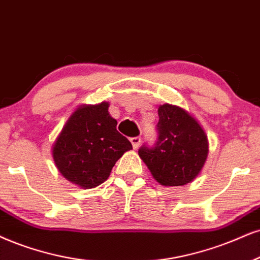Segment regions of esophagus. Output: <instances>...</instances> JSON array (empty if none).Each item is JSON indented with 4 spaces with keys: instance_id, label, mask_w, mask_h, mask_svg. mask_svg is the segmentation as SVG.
I'll use <instances>...</instances> for the list:
<instances>
[{
    "instance_id": "1",
    "label": "esophagus",
    "mask_w": 260,
    "mask_h": 260,
    "mask_svg": "<svg viewBox=\"0 0 260 260\" xmlns=\"http://www.w3.org/2000/svg\"><path fill=\"white\" fill-rule=\"evenodd\" d=\"M130 142H131V145H133L134 148H137V147H139L140 143H141V137H140V136H137V137H131Z\"/></svg>"
}]
</instances>
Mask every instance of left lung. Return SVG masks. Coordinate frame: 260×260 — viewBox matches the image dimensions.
<instances>
[{"label": "left lung", "instance_id": "8db88e82", "mask_svg": "<svg viewBox=\"0 0 260 260\" xmlns=\"http://www.w3.org/2000/svg\"><path fill=\"white\" fill-rule=\"evenodd\" d=\"M158 114V140L153 147H141L140 158L160 184L177 187L190 183L207 159L206 134L195 118L177 106H159Z\"/></svg>", "mask_w": 260, "mask_h": 260}]
</instances>
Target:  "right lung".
Masks as SVG:
<instances>
[{
    "label": "right lung",
    "instance_id": "add662e5",
    "mask_svg": "<svg viewBox=\"0 0 260 260\" xmlns=\"http://www.w3.org/2000/svg\"><path fill=\"white\" fill-rule=\"evenodd\" d=\"M108 107V102H101L77 108L53 145L57 170L84 189L104 183L118 159L133 149L130 141L118 133Z\"/></svg>",
    "mask_w": 260,
    "mask_h": 260
}]
</instances>
